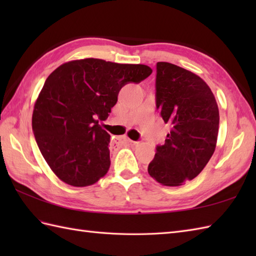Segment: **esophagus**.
Wrapping results in <instances>:
<instances>
[{
  "label": "esophagus",
  "instance_id": "1",
  "mask_svg": "<svg viewBox=\"0 0 256 256\" xmlns=\"http://www.w3.org/2000/svg\"><path fill=\"white\" fill-rule=\"evenodd\" d=\"M114 143L118 145H125L128 143H134V142L130 138H128L126 136H121V138H116V140H114Z\"/></svg>",
  "mask_w": 256,
  "mask_h": 256
}]
</instances>
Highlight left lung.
Returning <instances> with one entry per match:
<instances>
[{"instance_id": "8db88e82", "label": "left lung", "mask_w": 256, "mask_h": 256, "mask_svg": "<svg viewBox=\"0 0 256 256\" xmlns=\"http://www.w3.org/2000/svg\"><path fill=\"white\" fill-rule=\"evenodd\" d=\"M156 108L172 130L165 144L156 146L148 170L164 186H182L197 177L214 153L218 104L199 76L160 62L156 64Z\"/></svg>"}]
</instances>
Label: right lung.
<instances>
[{
	"instance_id": "1",
	"label": "right lung",
	"mask_w": 256,
	"mask_h": 256,
	"mask_svg": "<svg viewBox=\"0 0 256 256\" xmlns=\"http://www.w3.org/2000/svg\"><path fill=\"white\" fill-rule=\"evenodd\" d=\"M145 64L86 58L62 64L48 76L34 106L32 132L48 166L70 186L96 184L110 168L108 118L118 92L152 74Z\"/></svg>"
}]
</instances>
